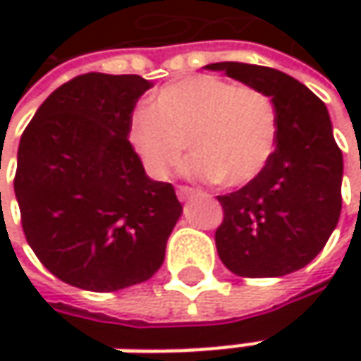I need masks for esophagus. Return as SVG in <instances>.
<instances>
[{
    "label": "esophagus",
    "instance_id": "34e87169",
    "mask_svg": "<svg viewBox=\"0 0 361 361\" xmlns=\"http://www.w3.org/2000/svg\"><path fill=\"white\" fill-rule=\"evenodd\" d=\"M176 195H178L180 201H188V199H192V197L197 195V190L190 187H178L176 188Z\"/></svg>",
    "mask_w": 361,
    "mask_h": 361
}]
</instances>
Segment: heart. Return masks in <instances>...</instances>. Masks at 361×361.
Listing matches in <instances>:
<instances>
[{
    "instance_id": "1",
    "label": "heart",
    "mask_w": 361,
    "mask_h": 361,
    "mask_svg": "<svg viewBox=\"0 0 361 361\" xmlns=\"http://www.w3.org/2000/svg\"><path fill=\"white\" fill-rule=\"evenodd\" d=\"M277 112L265 92L225 78H183L160 88L150 110L134 112L130 142L146 171L166 178L188 146V173L221 187L255 180L275 152Z\"/></svg>"
}]
</instances>
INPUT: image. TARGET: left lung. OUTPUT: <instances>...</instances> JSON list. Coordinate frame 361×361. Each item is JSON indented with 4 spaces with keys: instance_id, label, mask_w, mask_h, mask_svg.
Returning <instances> with one entry per match:
<instances>
[{
    "instance_id": "left-lung-1",
    "label": "left lung",
    "mask_w": 361,
    "mask_h": 361,
    "mask_svg": "<svg viewBox=\"0 0 361 361\" xmlns=\"http://www.w3.org/2000/svg\"><path fill=\"white\" fill-rule=\"evenodd\" d=\"M247 86L265 92L277 112V145L263 173L235 192L216 197L223 223L216 251L239 277H281L305 267L326 247L341 213L343 157L326 104L279 70L216 62Z\"/></svg>"
}]
</instances>
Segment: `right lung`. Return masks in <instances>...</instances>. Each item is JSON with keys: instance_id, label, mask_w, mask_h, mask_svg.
I'll return each mask as SVG.
<instances>
[{"instance_id": "1", "label": "right lung", "mask_w": 361, "mask_h": 361, "mask_svg": "<svg viewBox=\"0 0 361 361\" xmlns=\"http://www.w3.org/2000/svg\"><path fill=\"white\" fill-rule=\"evenodd\" d=\"M152 82L90 72L51 92L21 134L13 190L44 267L86 291H118L160 269L183 207L148 178L128 134Z\"/></svg>"}]
</instances>
